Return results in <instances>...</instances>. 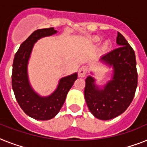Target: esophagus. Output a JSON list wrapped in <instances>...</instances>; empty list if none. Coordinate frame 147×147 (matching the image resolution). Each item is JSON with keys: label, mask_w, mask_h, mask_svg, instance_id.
Masks as SVG:
<instances>
[{"label": "esophagus", "mask_w": 147, "mask_h": 147, "mask_svg": "<svg viewBox=\"0 0 147 147\" xmlns=\"http://www.w3.org/2000/svg\"><path fill=\"white\" fill-rule=\"evenodd\" d=\"M88 69L86 67L82 66L78 69V76L79 77H85V75L87 74Z\"/></svg>", "instance_id": "esophagus-1"}]
</instances>
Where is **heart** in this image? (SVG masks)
<instances>
[{
    "label": "heart",
    "instance_id": "heart-1",
    "mask_svg": "<svg viewBox=\"0 0 147 147\" xmlns=\"http://www.w3.org/2000/svg\"><path fill=\"white\" fill-rule=\"evenodd\" d=\"M94 41H97V40H98V39H94Z\"/></svg>",
    "mask_w": 147,
    "mask_h": 147
}]
</instances>
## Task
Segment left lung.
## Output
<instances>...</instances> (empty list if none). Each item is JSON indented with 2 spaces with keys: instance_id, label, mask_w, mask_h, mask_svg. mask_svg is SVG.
I'll return each instance as SVG.
<instances>
[{
  "instance_id": "obj_1",
  "label": "left lung",
  "mask_w": 147,
  "mask_h": 147,
  "mask_svg": "<svg viewBox=\"0 0 147 147\" xmlns=\"http://www.w3.org/2000/svg\"><path fill=\"white\" fill-rule=\"evenodd\" d=\"M119 47L101 57L103 62L113 68V77L104 89L94 84V78L85 80V98L88 109L100 120H111L125 111L132 102L137 87V62L134 50L118 32Z\"/></svg>"
}]
</instances>
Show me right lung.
<instances>
[{"label": "right lung", "instance_id": "right-lung-1", "mask_svg": "<svg viewBox=\"0 0 147 147\" xmlns=\"http://www.w3.org/2000/svg\"><path fill=\"white\" fill-rule=\"evenodd\" d=\"M53 27L36 30L24 41L15 54L13 62L12 88L17 102L28 116L36 120L47 121L59 112L68 92L77 79L78 75L61 78L57 88L47 97H41L34 92L28 79L27 65L33 45L40 38L55 34Z\"/></svg>", "mask_w": 147, "mask_h": 147}]
</instances>
